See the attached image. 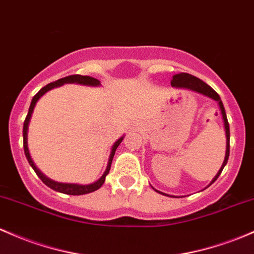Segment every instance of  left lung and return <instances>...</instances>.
I'll return each mask as SVG.
<instances>
[{
    "label": "left lung",
    "mask_w": 254,
    "mask_h": 254,
    "mask_svg": "<svg viewBox=\"0 0 254 254\" xmlns=\"http://www.w3.org/2000/svg\"><path fill=\"white\" fill-rule=\"evenodd\" d=\"M171 85L174 86V88H177V89H187V90H191V91H195V93L202 94V95L210 97V99H212V100H214V101H217V104H218V106H219V111H221V114H222L223 124H224L225 137H227V147H225L224 160H223V164H222L221 169H219V171L217 172L216 176L213 177V180L211 181V183H210V185H208V186H211L214 182V181H216L217 178H218L219 175H221V172L223 171V169H224V166L227 165L228 158H229L230 130H229V123H228V119H227V114H225L224 106H223V102H222L221 97H219L218 94H217L216 91H214L210 85H207L205 82H202V80L200 79V78L191 76V74H189V73H185V72H182V73H178V74H175V76H172ZM207 187H206V188H207ZM153 189H154V188H153ZM154 190L157 191V193H159V194L166 195V196L177 197V196H174V195H169V194L163 193V191H159V190H157V189H154Z\"/></svg>",
    "instance_id": "1"
}]
</instances>
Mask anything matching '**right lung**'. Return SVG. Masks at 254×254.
Wrapping results in <instances>:
<instances>
[{"mask_svg": "<svg viewBox=\"0 0 254 254\" xmlns=\"http://www.w3.org/2000/svg\"><path fill=\"white\" fill-rule=\"evenodd\" d=\"M66 83H71V84H72V83H74V84H82V85H89V86H100V85H101L100 80L96 79V78L89 77V76H80V74H73V76H67V77H65V78H61V79H58V80H55V82L49 83V84H47L46 86H43V88H42L41 90L38 91V93L32 97L31 105H30V108H29V113H27L26 119H25V122H24V127H23L24 152H25V155H26L27 161H29V164H30V165H31V168L35 170V172H36V174H37V176L41 178L42 182H43L44 185L48 186L49 188L53 189V190L59 191V193L68 194V195H83V194L93 193V191L97 190V189H99L100 187L104 185L105 180H106V176H107L108 172H110L111 164H112L114 153H116V149L118 148L119 144L122 143V141H123V138H124V136H122L121 138H118V140H117L113 143L112 148H111V154H110V157H108L107 168H106L104 175H102V176L100 177L99 180L96 181V182L90 183V185H77V183H63V182H57V181L50 180V178L47 177L46 175L42 174V172L40 171V169H38L37 166L35 165V163H33L31 155H30V152H29V146H27V132H29V124H30V121H31L33 110H35V106H36V104H37L38 100H40L41 97L44 95V94L48 93L49 90H52V89H54V88H59V86L66 84Z\"/></svg>", "mask_w": 254, "mask_h": 254, "instance_id": "obj_1", "label": "right lung"}]
</instances>
